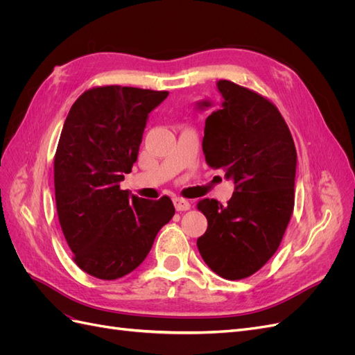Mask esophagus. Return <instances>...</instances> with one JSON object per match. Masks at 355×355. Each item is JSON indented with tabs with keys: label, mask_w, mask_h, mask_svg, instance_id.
<instances>
[{
	"label": "esophagus",
	"mask_w": 355,
	"mask_h": 355,
	"mask_svg": "<svg viewBox=\"0 0 355 355\" xmlns=\"http://www.w3.org/2000/svg\"><path fill=\"white\" fill-rule=\"evenodd\" d=\"M173 202H175V207H176L178 211H187V210L191 209V202L185 198L178 197V198L173 200Z\"/></svg>",
	"instance_id": "esophagus-1"
}]
</instances>
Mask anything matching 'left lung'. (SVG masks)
Returning <instances> with one entry per match:
<instances>
[{"mask_svg": "<svg viewBox=\"0 0 355 355\" xmlns=\"http://www.w3.org/2000/svg\"><path fill=\"white\" fill-rule=\"evenodd\" d=\"M216 87L220 98L206 118L202 153L211 168L234 180L235 191L227 206L198 201L207 231L197 247L213 272L243 280L259 271L283 240L295 207L297 157L292 133L270 99L228 80Z\"/></svg>", "mask_w": 355, "mask_h": 355, "instance_id": "1", "label": "left lung"}]
</instances>
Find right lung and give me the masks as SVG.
<instances>
[{
  "label": "right lung",
  "mask_w": 355,
  "mask_h": 355,
  "mask_svg": "<svg viewBox=\"0 0 355 355\" xmlns=\"http://www.w3.org/2000/svg\"><path fill=\"white\" fill-rule=\"evenodd\" d=\"M167 96L123 85L93 87L73 102L63 124L55 155L60 228L73 262L101 280L136 270L175 214L167 196L145 200L120 188L137 159L148 114Z\"/></svg>",
  "instance_id": "right-lung-1"
}]
</instances>
